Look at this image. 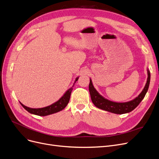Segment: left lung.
<instances>
[{
    "mask_svg": "<svg viewBox=\"0 0 159 159\" xmlns=\"http://www.w3.org/2000/svg\"><path fill=\"white\" fill-rule=\"evenodd\" d=\"M150 71L148 69L147 82L142 92L134 99L125 102H116L105 98L104 97L100 95L99 92L96 90L93 85L91 79H89L90 80H89V93H90L92 101L96 107L105 110V111L117 114L129 113L137 107V106L140 104V102L144 98L145 95H146L148 90L150 83Z\"/></svg>",
    "mask_w": 159,
    "mask_h": 159,
    "instance_id": "8db88e82",
    "label": "left lung"
}]
</instances>
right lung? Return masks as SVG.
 <instances>
[{
    "label": "right lung",
    "mask_w": 159,
    "mask_h": 159,
    "mask_svg": "<svg viewBox=\"0 0 159 159\" xmlns=\"http://www.w3.org/2000/svg\"><path fill=\"white\" fill-rule=\"evenodd\" d=\"M79 78V77L76 78L73 86H71L70 88H69L65 92V93L62 95V97H61V98L59 100H58L57 102H54L53 104L49 106H47L43 108H32L25 106L20 102V104L22 105V107L26 110H27V111L30 112V114L39 116H48V115L52 114L54 113H57L58 112H60L61 110H62L64 108H65V107L67 105L68 102L70 99V96H71V92L73 90L74 84L75 82L78 80Z\"/></svg>",
    "instance_id": "right-lung-1"
}]
</instances>
